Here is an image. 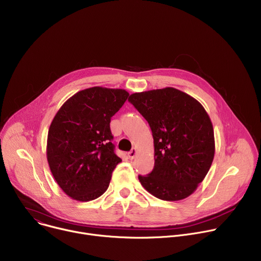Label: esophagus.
I'll use <instances>...</instances> for the list:
<instances>
[{
	"label": "esophagus",
	"instance_id": "obj_1",
	"mask_svg": "<svg viewBox=\"0 0 261 261\" xmlns=\"http://www.w3.org/2000/svg\"><path fill=\"white\" fill-rule=\"evenodd\" d=\"M136 154H137V151H136V148H132V150L128 153V157H129V159L130 160H133L134 158H135V156H136Z\"/></svg>",
	"mask_w": 261,
	"mask_h": 261
}]
</instances>
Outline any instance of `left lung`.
Segmentation results:
<instances>
[{
	"label": "left lung",
	"mask_w": 261,
	"mask_h": 261,
	"mask_svg": "<svg viewBox=\"0 0 261 261\" xmlns=\"http://www.w3.org/2000/svg\"><path fill=\"white\" fill-rule=\"evenodd\" d=\"M128 101L151 127L155 165L138 175L155 197L176 201L190 196L208 172L215 155L211 119L193 97L174 88L130 95Z\"/></svg>",
	"instance_id": "1"
}]
</instances>
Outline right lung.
Instances as JSON below:
<instances>
[{"label": "right lung", "mask_w": 261, "mask_h": 261, "mask_svg": "<svg viewBox=\"0 0 261 261\" xmlns=\"http://www.w3.org/2000/svg\"><path fill=\"white\" fill-rule=\"evenodd\" d=\"M128 96L122 89L93 87L74 94L56 114L46 157L56 181L72 199L94 200L107 190L122 161L115 154L109 123Z\"/></svg>", "instance_id": "add662e5"}]
</instances>
